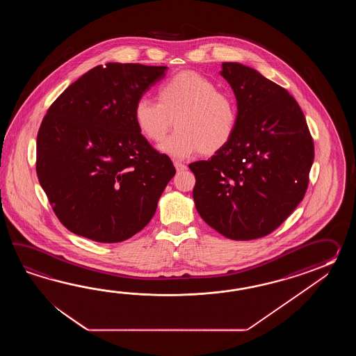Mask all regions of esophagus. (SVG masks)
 <instances>
[{
    "label": "esophagus",
    "mask_w": 356,
    "mask_h": 356,
    "mask_svg": "<svg viewBox=\"0 0 356 356\" xmlns=\"http://www.w3.org/2000/svg\"><path fill=\"white\" fill-rule=\"evenodd\" d=\"M175 167L177 169V172H183V170L187 169V165L183 164L181 161H175Z\"/></svg>",
    "instance_id": "obj_1"
}]
</instances>
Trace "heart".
I'll return each instance as SVG.
<instances>
[{
	"label": "heart",
	"instance_id": "heart-1",
	"mask_svg": "<svg viewBox=\"0 0 356 356\" xmlns=\"http://www.w3.org/2000/svg\"><path fill=\"white\" fill-rule=\"evenodd\" d=\"M140 134L160 143L175 120L177 131L160 144V152L188 159L201 152L213 155L233 140L239 111L232 94L193 71H183L160 83L158 102L141 97L134 106Z\"/></svg>",
	"mask_w": 356,
	"mask_h": 356
}]
</instances>
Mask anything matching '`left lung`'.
Here are the masks:
<instances>
[{"mask_svg": "<svg viewBox=\"0 0 356 356\" xmlns=\"http://www.w3.org/2000/svg\"><path fill=\"white\" fill-rule=\"evenodd\" d=\"M220 75L236 98L233 140L211 159L189 164L200 216L233 241L273 233L308 188L314 145L302 109L288 90L236 62Z\"/></svg>", "mask_w": 356, "mask_h": 356, "instance_id": "8db88e82", "label": "left lung"}]
</instances>
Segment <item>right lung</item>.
I'll return each instance as SVG.
<instances>
[{"label":"right lung","mask_w":356,"mask_h":356,"mask_svg":"<svg viewBox=\"0 0 356 356\" xmlns=\"http://www.w3.org/2000/svg\"><path fill=\"white\" fill-rule=\"evenodd\" d=\"M167 70L99 65L49 106L37 137V175L74 234L123 242L152 219L175 168L140 134L134 106Z\"/></svg>","instance_id":"1"}]
</instances>
